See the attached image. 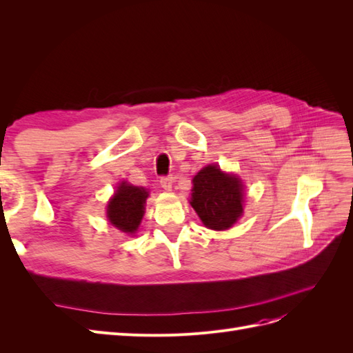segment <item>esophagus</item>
Returning a JSON list of instances; mask_svg holds the SVG:
<instances>
[{"label": "esophagus", "instance_id": "obj_1", "mask_svg": "<svg viewBox=\"0 0 353 353\" xmlns=\"http://www.w3.org/2000/svg\"><path fill=\"white\" fill-rule=\"evenodd\" d=\"M159 183H160V187H162L163 190H168V191H169L170 188H172L174 178L170 176V175H168V176H162V178H160Z\"/></svg>", "mask_w": 353, "mask_h": 353}]
</instances>
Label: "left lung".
I'll return each mask as SVG.
<instances>
[{"mask_svg": "<svg viewBox=\"0 0 353 353\" xmlns=\"http://www.w3.org/2000/svg\"><path fill=\"white\" fill-rule=\"evenodd\" d=\"M191 206L210 230H228L243 213L240 178L222 172L219 166L203 168L193 179Z\"/></svg>", "mask_w": 353, "mask_h": 353, "instance_id": "1", "label": "left lung"}]
</instances>
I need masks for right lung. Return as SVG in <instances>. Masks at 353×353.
<instances>
[{
    "label": "right lung",
    "instance_id": "right-lung-1",
    "mask_svg": "<svg viewBox=\"0 0 353 353\" xmlns=\"http://www.w3.org/2000/svg\"><path fill=\"white\" fill-rule=\"evenodd\" d=\"M147 196L144 188L122 183L108 206V218L112 225L128 234L135 232L144 215Z\"/></svg>",
    "mask_w": 353,
    "mask_h": 353
}]
</instances>
